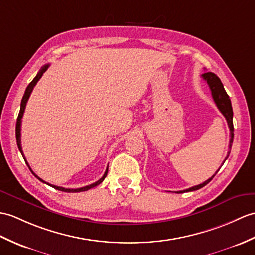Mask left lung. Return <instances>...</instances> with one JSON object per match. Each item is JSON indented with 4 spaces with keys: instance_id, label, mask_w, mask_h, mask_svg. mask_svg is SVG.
Segmentation results:
<instances>
[{
    "instance_id": "8db88e82",
    "label": "left lung",
    "mask_w": 255,
    "mask_h": 255,
    "mask_svg": "<svg viewBox=\"0 0 255 255\" xmlns=\"http://www.w3.org/2000/svg\"><path fill=\"white\" fill-rule=\"evenodd\" d=\"M202 78L206 81V84L209 85L213 100H214V102L218 108V110L221 111V113L225 116V118H226V121H227L228 127H229V130H230V141H229V150H230V149H232L233 140H234V124H233V114L234 113H233L232 102H230V99L228 97L227 92L225 91L221 79L218 78V77L214 73H204V74H202ZM229 153H230V151L228 152V155H229ZM228 155L226 156V158H225V161L227 159ZM225 161L223 162V164L225 163ZM218 170H220V168H218ZM217 171L211 177V178H209L208 180H205L203 183H200V185H198V186L188 188V189H186V190L176 191V193H183V192L194 191V190H198V189H201L202 187H204L205 185H208V183L213 179V177H214L217 174Z\"/></svg>"
}]
</instances>
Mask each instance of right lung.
Here are the masks:
<instances>
[{"label": "right lung", "instance_id": "right-lung-1", "mask_svg": "<svg viewBox=\"0 0 255 255\" xmlns=\"http://www.w3.org/2000/svg\"><path fill=\"white\" fill-rule=\"evenodd\" d=\"M49 66H50V64H46V65H44V66L40 69V72L37 74V76L34 77L33 80H32V81L30 82V84L28 85V87L26 88L25 94H23L22 100H21V103H20V111H19L18 117H17V123H16V141H17V145H18V149H19V151H20V153H21V155H22L23 159H25L26 164L28 165L29 169L31 170V173H32L35 177H37V178H38L40 181H42V182L46 183V185H49V186L53 187L54 189H57V190H61V191H64V192H81V191H87V190H89V189H91V188H93V187H97L98 185H100V183L104 180V178L106 177V175H108L109 166H108V168H106L104 175L102 176V178H100L98 181L93 182V183H91V185L86 186V187H81V188H77V189H68V188H63V187H58V186L51 185V183H49V182H45L44 180L41 179L40 177H38L37 175H35V174L33 173L32 169L30 168V166H29V164H28V163H27V161H26V157L23 156V152H22V149H21V140H20V126H21V118H22V115H23V112H25L26 104H27V102H28V99H29V97H30V94H31V92H32V90H33L34 86L37 85V82L40 80V78H41V77H42L43 73L45 72V70H46L47 68H49Z\"/></svg>", "mask_w": 255, "mask_h": 255}]
</instances>
